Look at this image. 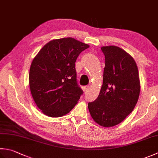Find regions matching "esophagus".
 <instances>
[{
	"label": "esophagus",
	"mask_w": 158,
	"mask_h": 158,
	"mask_svg": "<svg viewBox=\"0 0 158 158\" xmlns=\"http://www.w3.org/2000/svg\"><path fill=\"white\" fill-rule=\"evenodd\" d=\"M89 88V85H85V86H83V87L82 88L83 90L84 91V92H86V91H87Z\"/></svg>",
	"instance_id": "34e87169"
}]
</instances>
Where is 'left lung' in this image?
<instances>
[{
    "instance_id": "8db88e82",
    "label": "left lung",
    "mask_w": 158,
    "mask_h": 158,
    "mask_svg": "<svg viewBox=\"0 0 158 158\" xmlns=\"http://www.w3.org/2000/svg\"><path fill=\"white\" fill-rule=\"evenodd\" d=\"M103 81L97 99L88 103L94 121L110 127L119 124L136 105L140 91L137 65L130 55L118 46H103Z\"/></svg>"
}]
</instances>
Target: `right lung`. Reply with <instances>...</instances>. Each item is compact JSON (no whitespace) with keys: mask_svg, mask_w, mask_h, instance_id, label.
<instances>
[{"mask_svg":"<svg viewBox=\"0 0 158 158\" xmlns=\"http://www.w3.org/2000/svg\"><path fill=\"white\" fill-rule=\"evenodd\" d=\"M88 48L89 45L72 38L53 40L33 59L30 89L36 106L45 115L62 116L76 106L83 92L77 83L75 62Z\"/></svg>","mask_w":158,"mask_h":158,"instance_id":"obj_1","label":"right lung"}]
</instances>
